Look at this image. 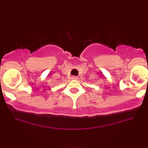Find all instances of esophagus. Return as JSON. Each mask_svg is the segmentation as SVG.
<instances>
[{
    "mask_svg": "<svg viewBox=\"0 0 148 148\" xmlns=\"http://www.w3.org/2000/svg\"><path fill=\"white\" fill-rule=\"evenodd\" d=\"M72 79H78V77H77V76H72Z\"/></svg>",
    "mask_w": 148,
    "mask_h": 148,
    "instance_id": "34e87169",
    "label": "esophagus"
}]
</instances>
